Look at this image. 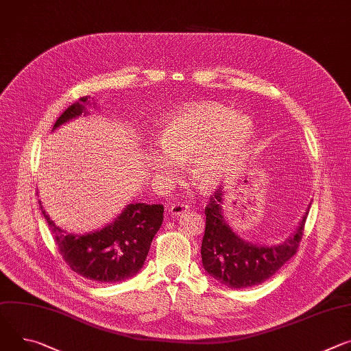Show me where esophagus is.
I'll return each mask as SVG.
<instances>
[{
	"label": "esophagus",
	"instance_id": "34e87169",
	"mask_svg": "<svg viewBox=\"0 0 351 351\" xmlns=\"http://www.w3.org/2000/svg\"><path fill=\"white\" fill-rule=\"evenodd\" d=\"M187 210H189V206H187V204H183V203H173V204L171 206V208H169L171 214L175 215V217L182 215V214L186 213Z\"/></svg>",
	"mask_w": 351,
	"mask_h": 351
}]
</instances>
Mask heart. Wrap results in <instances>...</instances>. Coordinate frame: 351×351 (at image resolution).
<instances>
[{
  "mask_svg": "<svg viewBox=\"0 0 351 351\" xmlns=\"http://www.w3.org/2000/svg\"><path fill=\"white\" fill-rule=\"evenodd\" d=\"M252 136V121L226 106L203 104L175 114L159 136L165 155L154 154L155 175L168 179L178 164L189 161V175L199 187L208 189L235 167Z\"/></svg>",
  "mask_w": 351,
  "mask_h": 351,
  "instance_id": "heart-1",
  "label": "heart"
}]
</instances>
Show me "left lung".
Returning a JSON list of instances; mask_svg holds the SVG:
<instances>
[{
	"instance_id": "8db88e82",
	"label": "left lung",
	"mask_w": 351,
	"mask_h": 351,
	"mask_svg": "<svg viewBox=\"0 0 351 351\" xmlns=\"http://www.w3.org/2000/svg\"><path fill=\"white\" fill-rule=\"evenodd\" d=\"M222 190L210 196L206 214V231L202 242V259L206 271L230 289H247L270 278L298 252L306 214L295 234L277 246H259L242 241L227 224L221 211Z\"/></svg>"
}]
</instances>
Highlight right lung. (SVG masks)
Segmentation results:
<instances>
[{
    "label": "right lung",
    "mask_w": 351,
    "mask_h": 351,
    "mask_svg": "<svg viewBox=\"0 0 351 351\" xmlns=\"http://www.w3.org/2000/svg\"><path fill=\"white\" fill-rule=\"evenodd\" d=\"M88 104V97H82L69 106L56 120L53 130L80 116ZM40 208L62 259L73 271L97 282H117L133 277L143 267L164 219L162 204L134 203L101 231L74 235L57 227L42 206Z\"/></svg>",
    "instance_id": "1"
}]
</instances>
